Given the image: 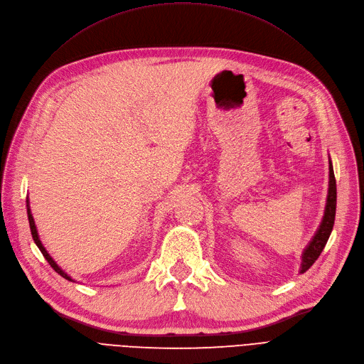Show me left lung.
Instances as JSON below:
<instances>
[{"instance_id": "8db88e82", "label": "left lung", "mask_w": 364, "mask_h": 364, "mask_svg": "<svg viewBox=\"0 0 364 364\" xmlns=\"http://www.w3.org/2000/svg\"><path fill=\"white\" fill-rule=\"evenodd\" d=\"M335 215H336V181H335L332 161L328 160V193H327L324 216H323V220L320 223L317 232L314 234L313 240L309 241V245L306 246V249L302 253V262H301V269H299L301 274H304L305 271H308L311 267H313V264L321 255V252L327 243V240H328V237H331V232L333 230Z\"/></svg>"}]
</instances>
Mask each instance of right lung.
<instances>
[{"instance_id":"1","label":"right lung","mask_w":364,"mask_h":364,"mask_svg":"<svg viewBox=\"0 0 364 364\" xmlns=\"http://www.w3.org/2000/svg\"><path fill=\"white\" fill-rule=\"evenodd\" d=\"M26 207H28V220H29V228H31V234H32V238H33V241H36V245L38 246V249H40V252L43 253V256L46 257V261L50 264V267L53 268L58 274H60L63 279H66V280H69V282H74L71 277H69L65 271H62L60 268H59V265L53 261V259H51V256L47 253V250L44 249V246H43V243H41V240H40V237H38V231H37V227H36V222H33V218H32V213H31V209H29V200H26Z\"/></svg>"}]
</instances>
